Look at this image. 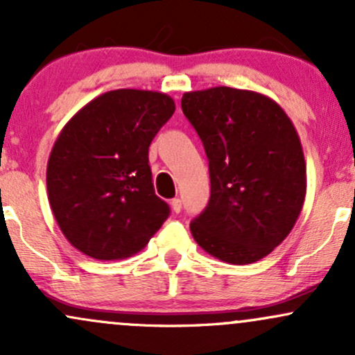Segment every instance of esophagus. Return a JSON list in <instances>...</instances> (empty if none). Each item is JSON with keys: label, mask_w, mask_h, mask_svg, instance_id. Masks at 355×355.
Listing matches in <instances>:
<instances>
[{"label": "esophagus", "mask_w": 355, "mask_h": 355, "mask_svg": "<svg viewBox=\"0 0 355 355\" xmlns=\"http://www.w3.org/2000/svg\"><path fill=\"white\" fill-rule=\"evenodd\" d=\"M170 207H172V210L175 211V214H180L182 200L180 198H173V200H170Z\"/></svg>", "instance_id": "34e87169"}]
</instances>
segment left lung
Here are the masks:
<instances>
[{"mask_svg":"<svg viewBox=\"0 0 355 355\" xmlns=\"http://www.w3.org/2000/svg\"><path fill=\"white\" fill-rule=\"evenodd\" d=\"M182 110L210 170L209 205L190 223L195 242L232 266L263 259L304 207L307 173L294 123L268 96L230 87L183 93Z\"/></svg>","mask_w":355,"mask_h":355,"instance_id":"1","label":"left lung"}]
</instances>
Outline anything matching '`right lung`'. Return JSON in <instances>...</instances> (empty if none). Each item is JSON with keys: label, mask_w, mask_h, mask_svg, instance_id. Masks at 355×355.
Instances as JSON below:
<instances>
[{"label": "right lung", "mask_w": 355, "mask_h": 355, "mask_svg": "<svg viewBox=\"0 0 355 355\" xmlns=\"http://www.w3.org/2000/svg\"><path fill=\"white\" fill-rule=\"evenodd\" d=\"M173 112L165 93L113 89L60 132L48 158V200L60 230L85 255L132 257L168 217L153 190L148 146Z\"/></svg>", "instance_id": "obj_1"}]
</instances>
